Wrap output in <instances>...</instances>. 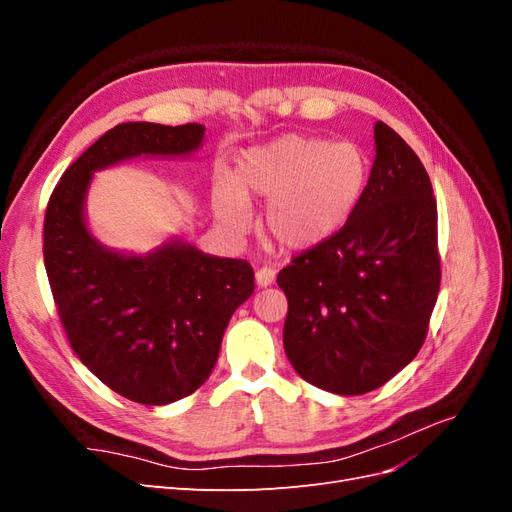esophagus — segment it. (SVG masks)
I'll return each mask as SVG.
<instances>
[{
  "mask_svg": "<svg viewBox=\"0 0 512 512\" xmlns=\"http://www.w3.org/2000/svg\"><path fill=\"white\" fill-rule=\"evenodd\" d=\"M275 282V271L271 267H260L256 271V286L258 288H267Z\"/></svg>",
  "mask_w": 512,
  "mask_h": 512,
  "instance_id": "1",
  "label": "esophagus"
}]
</instances>
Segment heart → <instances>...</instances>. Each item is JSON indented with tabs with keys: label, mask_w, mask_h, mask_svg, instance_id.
Here are the masks:
<instances>
[{
	"label": "heart",
	"mask_w": 512,
	"mask_h": 512,
	"mask_svg": "<svg viewBox=\"0 0 512 512\" xmlns=\"http://www.w3.org/2000/svg\"><path fill=\"white\" fill-rule=\"evenodd\" d=\"M369 162L354 143L286 134L245 149L235 179L220 181L213 207L220 224L243 232L250 224L247 198L269 200L265 228L288 250H312L329 241L361 203Z\"/></svg>",
	"instance_id": "1"
}]
</instances>
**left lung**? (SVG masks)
<instances>
[{"label":"left lung","mask_w":512,"mask_h":512,"mask_svg":"<svg viewBox=\"0 0 512 512\" xmlns=\"http://www.w3.org/2000/svg\"><path fill=\"white\" fill-rule=\"evenodd\" d=\"M367 188L342 230L277 275L284 348L309 384L363 395L421 350L440 290L438 209L425 166L393 128L374 126Z\"/></svg>","instance_id":"1"}]
</instances>
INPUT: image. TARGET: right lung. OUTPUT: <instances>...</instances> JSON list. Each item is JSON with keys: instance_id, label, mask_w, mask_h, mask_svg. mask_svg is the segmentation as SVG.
Here are the masks:
<instances>
[{"instance_id": "obj_1", "label": "right lung", "mask_w": 512, "mask_h": 512, "mask_svg": "<svg viewBox=\"0 0 512 512\" xmlns=\"http://www.w3.org/2000/svg\"><path fill=\"white\" fill-rule=\"evenodd\" d=\"M205 126L119 123L76 160L44 215V267L70 346L108 389L143 406L192 395L211 376L235 309L252 297L250 262L173 237L151 252L111 250L87 226L94 173L134 158H190Z\"/></svg>"}]
</instances>
